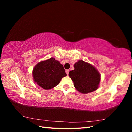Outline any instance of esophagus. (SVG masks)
Listing matches in <instances>:
<instances>
[{"instance_id":"esophagus-1","label":"esophagus","mask_w":132,"mask_h":132,"mask_svg":"<svg viewBox=\"0 0 132 132\" xmlns=\"http://www.w3.org/2000/svg\"><path fill=\"white\" fill-rule=\"evenodd\" d=\"M65 72H66L67 75H68L69 74V70H65Z\"/></svg>"}]
</instances>
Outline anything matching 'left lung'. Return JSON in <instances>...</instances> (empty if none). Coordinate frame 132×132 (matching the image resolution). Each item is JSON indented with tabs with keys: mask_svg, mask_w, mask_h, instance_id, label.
Returning a JSON list of instances; mask_svg holds the SVG:
<instances>
[{
	"mask_svg": "<svg viewBox=\"0 0 132 132\" xmlns=\"http://www.w3.org/2000/svg\"><path fill=\"white\" fill-rule=\"evenodd\" d=\"M69 76L74 86L82 94L91 93L98 89L101 77L97 70L90 64L79 60L74 64V70H71Z\"/></svg>",
	"mask_w": 132,
	"mask_h": 132,
	"instance_id": "obj_1",
	"label": "left lung"
}]
</instances>
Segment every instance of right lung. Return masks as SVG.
<instances>
[{
  "mask_svg": "<svg viewBox=\"0 0 132 132\" xmlns=\"http://www.w3.org/2000/svg\"><path fill=\"white\" fill-rule=\"evenodd\" d=\"M66 75L63 65L53 58L38 63L32 71L34 81L45 90L53 88Z\"/></svg>",
  "mask_w": 132,
  "mask_h": 132,
  "instance_id": "right-lung-1",
  "label": "right lung"
}]
</instances>
